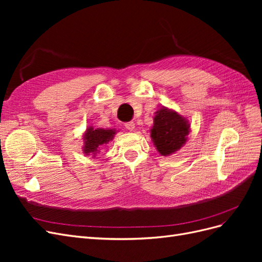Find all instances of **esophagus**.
<instances>
[{
    "label": "esophagus",
    "mask_w": 262,
    "mask_h": 262,
    "mask_svg": "<svg viewBox=\"0 0 262 262\" xmlns=\"http://www.w3.org/2000/svg\"><path fill=\"white\" fill-rule=\"evenodd\" d=\"M124 125H125V128L128 129V130H130V131H133L134 129H136V123H134L133 121L126 122V123H124Z\"/></svg>",
    "instance_id": "34e87169"
}]
</instances>
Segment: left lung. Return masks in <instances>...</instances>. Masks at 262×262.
I'll return each instance as SVG.
<instances>
[{
  "label": "left lung",
  "mask_w": 262,
  "mask_h": 262,
  "mask_svg": "<svg viewBox=\"0 0 262 262\" xmlns=\"http://www.w3.org/2000/svg\"><path fill=\"white\" fill-rule=\"evenodd\" d=\"M153 120L150 138L162 156H169L186 144L190 132L187 118L163 106L155 113Z\"/></svg>",
  "instance_id": "obj_1"
}]
</instances>
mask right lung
<instances>
[{"instance_id":"right-lung-1","label":"right lung","mask_w":262,"mask_h":262,"mask_svg":"<svg viewBox=\"0 0 262 262\" xmlns=\"http://www.w3.org/2000/svg\"><path fill=\"white\" fill-rule=\"evenodd\" d=\"M117 132L116 129H95L94 126H89L83 134V153L95 157L99 153L100 146L112 141Z\"/></svg>"}]
</instances>
